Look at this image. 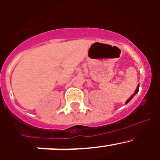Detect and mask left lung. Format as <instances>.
<instances>
[{
    "label": "left lung",
    "instance_id": "left-lung-1",
    "mask_svg": "<svg viewBox=\"0 0 160 160\" xmlns=\"http://www.w3.org/2000/svg\"><path fill=\"white\" fill-rule=\"evenodd\" d=\"M138 90H139V85H138V87H137V88H136V90H135V93H134V94H133V95H132V96H131V98H128V100H127V102H126V104H128V102H130V101H131V99H132V98H133V97H134V96H135V94H137V93H138Z\"/></svg>",
    "mask_w": 160,
    "mask_h": 160
}]
</instances>
